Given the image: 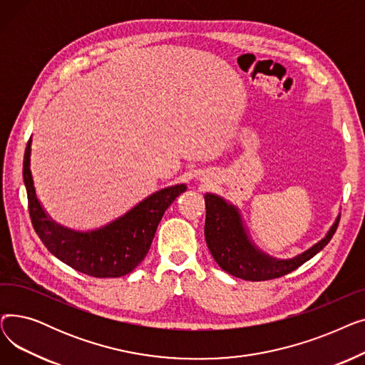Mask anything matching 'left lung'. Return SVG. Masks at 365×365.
Listing matches in <instances>:
<instances>
[{"mask_svg":"<svg viewBox=\"0 0 365 365\" xmlns=\"http://www.w3.org/2000/svg\"><path fill=\"white\" fill-rule=\"evenodd\" d=\"M204 198L207 210L204 235L210 253L225 272L247 281L274 279L293 272L330 242L340 220L339 216L325 238L309 250L290 260H274L248 241L235 207L213 194H205Z\"/></svg>","mask_w":365,"mask_h":365,"instance_id":"left-lung-1","label":"left lung"}]
</instances>
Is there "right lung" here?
Here are the masks:
<instances>
[{
  "instance_id": "add662e5",
  "label": "right lung",
  "mask_w": 365,
  "mask_h": 365,
  "mask_svg": "<svg viewBox=\"0 0 365 365\" xmlns=\"http://www.w3.org/2000/svg\"><path fill=\"white\" fill-rule=\"evenodd\" d=\"M31 139L24 157V182L32 226L47 250L72 269L94 278H118L130 274L148 255L158 223L168 205L186 190L176 185L158 190L133 210L93 232H75L47 217L35 195L29 168Z\"/></svg>"
}]
</instances>
